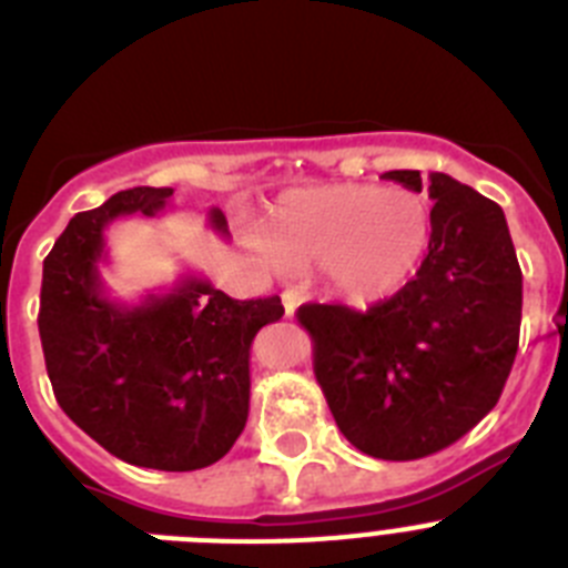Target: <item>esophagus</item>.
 I'll list each match as a JSON object with an SVG mask.
<instances>
[{"mask_svg":"<svg viewBox=\"0 0 568 568\" xmlns=\"http://www.w3.org/2000/svg\"><path fill=\"white\" fill-rule=\"evenodd\" d=\"M281 301H284V313L295 315V310L304 304V293H301V290H284Z\"/></svg>","mask_w":568,"mask_h":568,"instance_id":"34e87169","label":"esophagus"}]
</instances>
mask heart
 <instances>
[{
    "mask_svg": "<svg viewBox=\"0 0 568 568\" xmlns=\"http://www.w3.org/2000/svg\"><path fill=\"white\" fill-rule=\"evenodd\" d=\"M433 235L429 204L378 184H329L287 193L261 227L275 264H324L338 295L369 304L404 290L418 273Z\"/></svg>",
    "mask_w": 568,
    "mask_h": 568,
    "instance_id": "obj_1",
    "label": "heart"
}]
</instances>
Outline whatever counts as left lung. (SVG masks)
I'll use <instances>...</instances> for the list:
<instances>
[{
  "mask_svg": "<svg viewBox=\"0 0 568 568\" xmlns=\"http://www.w3.org/2000/svg\"><path fill=\"white\" fill-rule=\"evenodd\" d=\"M429 190V253L404 290L358 313L304 304L313 366L344 438L381 460H415L464 438L498 404L515 364L524 275L504 210L453 175L389 170Z\"/></svg>",
  "mask_w": 568,
  "mask_h": 568,
  "instance_id": "1",
  "label": "left lung"
}]
</instances>
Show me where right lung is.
Instances as JSON below:
<instances>
[{"label": "right lung", "instance_id": "1", "mask_svg": "<svg viewBox=\"0 0 568 568\" xmlns=\"http://www.w3.org/2000/svg\"><path fill=\"white\" fill-rule=\"evenodd\" d=\"M170 187H133L77 213L44 258L39 338L59 406L110 455L133 466L193 471L222 460L247 424L250 346L284 315L281 298L235 301L184 275L168 293L122 304L104 293V230L153 215ZM210 227L227 235L222 210Z\"/></svg>", "mask_w": 568, "mask_h": 568}]
</instances>
